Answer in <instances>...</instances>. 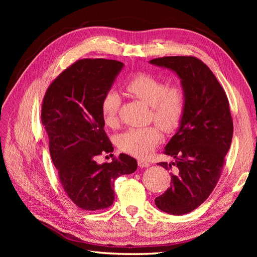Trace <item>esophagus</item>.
<instances>
[{
    "mask_svg": "<svg viewBox=\"0 0 257 257\" xmlns=\"http://www.w3.org/2000/svg\"><path fill=\"white\" fill-rule=\"evenodd\" d=\"M138 166L142 167V168H145V167H149L150 166V163L147 162L145 160H138Z\"/></svg>",
    "mask_w": 257,
    "mask_h": 257,
    "instance_id": "1",
    "label": "esophagus"
}]
</instances>
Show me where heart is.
Here are the masks:
<instances>
[{"label": "heart", "instance_id": "heart-1", "mask_svg": "<svg viewBox=\"0 0 257 257\" xmlns=\"http://www.w3.org/2000/svg\"><path fill=\"white\" fill-rule=\"evenodd\" d=\"M131 95L151 106V119L166 133L174 132L182 121L186 108V93L180 84H169L147 73L132 75L125 82ZM120 95L113 90L102 99V115L107 126L118 124ZM161 141L160 128L155 125L131 127L116 137L120 150L137 158H147Z\"/></svg>", "mask_w": 257, "mask_h": 257}]
</instances>
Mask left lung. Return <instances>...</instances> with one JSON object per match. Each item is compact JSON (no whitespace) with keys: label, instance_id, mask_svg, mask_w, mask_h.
Here are the masks:
<instances>
[{"label":"left lung","instance_id":"left-lung-1","mask_svg":"<svg viewBox=\"0 0 257 257\" xmlns=\"http://www.w3.org/2000/svg\"><path fill=\"white\" fill-rule=\"evenodd\" d=\"M150 63L174 71L186 93L180 127L164 150L175 161L159 163L173 170L172 181L165 193L155 198L162 211L182 215L203 204L215 188L234 124L226 93L203 61L192 56L163 57Z\"/></svg>","mask_w":257,"mask_h":257}]
</instances>
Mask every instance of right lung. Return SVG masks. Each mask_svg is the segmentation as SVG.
<instances>
[{
	"instance_id": "add662e5",
	"label": "right lung",
	"mask_w": 257,
	"mask_h": 257,
	"mask_svg": "<svg viewBox=\"0 0 257 257\" xmlns=\"http://www.w3.org/2000/svg\"><path fill=\"white\" fill-rule=\"evenodd\" d=\"M122 67L115 60L76 61L51 82L43 99L41 118L59 180L73 203L88 211L110 207L115 179L137 169L136 160L123 153L110 163L95 161L113 151L100 105Z\"/></svg>"
}]
</instances>
